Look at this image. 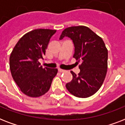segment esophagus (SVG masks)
Returning <instances> with one entry per match:
<instances>
[{"label":"esophagus","instance_id":"34e87169","mask_svg":"<svg viewBox=\"0 0 125 125\" xmlns=\"http://www.w3.org/2000/svg\"><path fill=\"white\" fill-rule=\"evenodd\" d=\"M58 71L60 73H63V72H65V70H63V69H58Z\"/></svg>","mask_w":125,"mask_h":125}]
</instances>
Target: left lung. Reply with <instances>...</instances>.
Listing matches in <instances>:
<instances>
[{
  "mask_svg": "<svg viewBox=\"0 0 125 125\" xmlns=\"http://www.w3.org/2000/svg\"><path fill=\"white\" fill-rule=\"evenodd\" d=\"M68 37L74 46L73 57L81 62L80 73L71 71L73 79L65 86L75 97L87 98L94 95L106 77L108 69V50L103 39L88 27L71 26L65 28L60 40Z\"/></svg>",
  "mask_w": 125,
  "mask_h": 125,
  "instance_id": "left-lung-1",
  "label": "left lung"
}]
</instances>
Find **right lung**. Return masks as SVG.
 Here are the masks:
<instances>
[{"mask_svg": "<svg viewBox=\"0 0 125 125\" xmlns=\"http://www.w3.org/2000/svg\"><path fill=\"white\" fill-rule=\"evenodd\" d=\"M56 30L36 29L19 40L10 57V68L13 80L27 96L38 97L51 87L57 69L43 68L39 62L43 59L51 37Z\"/></svg>", "mask_w": 125, "mask_h": 125, "instance_id": "1", "label": "right lung"}]
</instances>
